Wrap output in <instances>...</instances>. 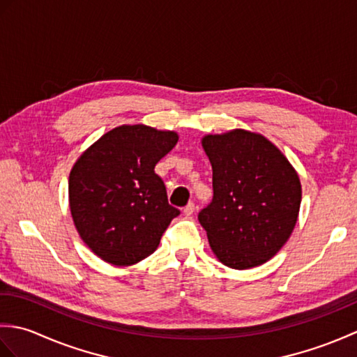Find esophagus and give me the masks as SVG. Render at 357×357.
Returning <instances> with one entry per match:
<instances>
[{
    "label": "esophagus",
    "mask_w": 357,
    "mask_h": 357,
    "mask_svg": "<svg viewBox=\"0 0 357 357\" xmlns=\"http://www.w3.org/2000/svg\"><path fill=\"white\" fill-rule=\"evenodd\" d=\"M183 213L185 215V216H192L193 213H195V204L193 202H188L187 206L184 207V210H183Z\"/></svg>",
    "instance_id": "34e87169"
}]
</instances>
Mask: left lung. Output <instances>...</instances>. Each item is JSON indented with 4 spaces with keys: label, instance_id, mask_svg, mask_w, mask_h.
<instances>
[{
    "label": "left lung",
    "instance_id": "1",
    "mask_svg": "<svg viewBox=\"0 0 357 357\" xmlns=\"http://www.w3.org/2000/svg\"><path fill=\"white\" fill-rule=\"evenodd\" d=\"M201 142L213 169V201L198 219L211 252L234 270L265 264L285 245L298 222V172L259 133L234 128L206 135Z\"/></svg>",
    "mask_w": 357,
    "mask_h": 357
}]
</instances>
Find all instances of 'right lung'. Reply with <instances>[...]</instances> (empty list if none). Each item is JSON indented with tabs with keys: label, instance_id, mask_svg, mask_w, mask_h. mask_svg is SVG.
Here are the masks:
<instances>
[{
	"label": "right lung",
	"instance_id": "obj_1",
	"mask_svg": "<svg viewBox=\"0 0 357 357\" xmlns=\"http://www.w3.org/2000/svg\"><path fill=\"white\" fill-rule=\"evenodd\" d=\"M172 130L135 124L104 133L81 153L69 176V206L81 239L116 267L155 252L179 215L167 201L155 165L176 146Z\"/></svg>",
	"mask_w": 357,
	"mask_h": 357
}]
</instances>
